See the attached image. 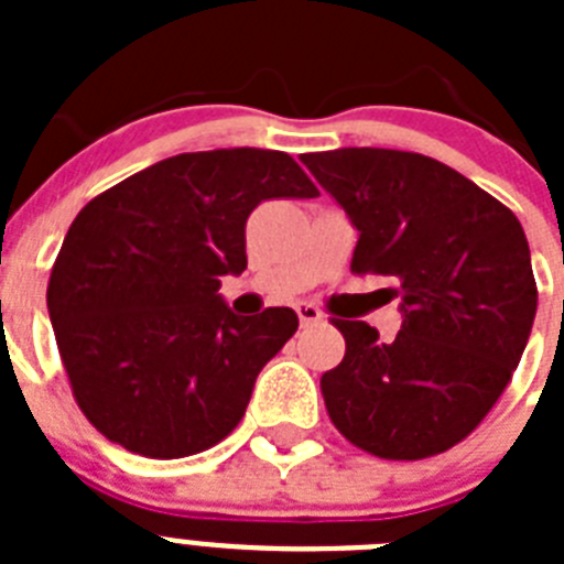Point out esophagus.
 I'll use <instances>...</instances> for the list:
<instances>
[{"label": "esophagus", "mask_w": 564, "mask_h": 564, "mask_svg": "<svg viewBox=\"0 0 564 564\" xmlns=\"http://www.w3.org/2000/svg\"><path fill=\"white\" fill-rule=\"evenodd\" d=\"M296 316H299V322H302V327H311V325H316V322H322V311H318L316 305H311V302H299L296 305Z\"/></svg>", "instance_id": "1"}]
</instances>
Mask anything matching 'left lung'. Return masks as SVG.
<instances>
[{
    "label": "left lung",
    "instance_id": "1",
    "mask_svg": "<svg viewBox=\"0 0 564 564\" xmlns=\"http://www.w3.org/2000/svg\"><path fill=\"white\" fill-rule=\"evenodd\" d=\"M302 163L358 228L350 271L395 276L403 302L392 341L333 318L347 350L322 376L327 415L383 460L441 455L491 412L531 336L536 282L520 220L426 154L364 147Z\"/></svg>",
    "mask_w": 564,
    "mask_h": 564
}]
</instances>
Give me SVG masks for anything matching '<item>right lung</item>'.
Returning a JSON list of instances; mask_svg holds the SVG:
<instances>
[{"mask_svg":"<svg viewBox=\"0 0 564 564\" xmlns=\"http://www.w3.org/2000/svg\"><path fill=\"white\" fill-rule=\"evenodd\" d=\"M316 194L291 154L214 149L154 163L78 212L47 311L78 410L107 441L174 460L237 430L299 318L291 307L237 316L220 276L246 271L259 203Z\"/></svg>","mask_w":564,"mask_h":564,"instance_id":"add662e5","label":"right lung"}]
</instances>
